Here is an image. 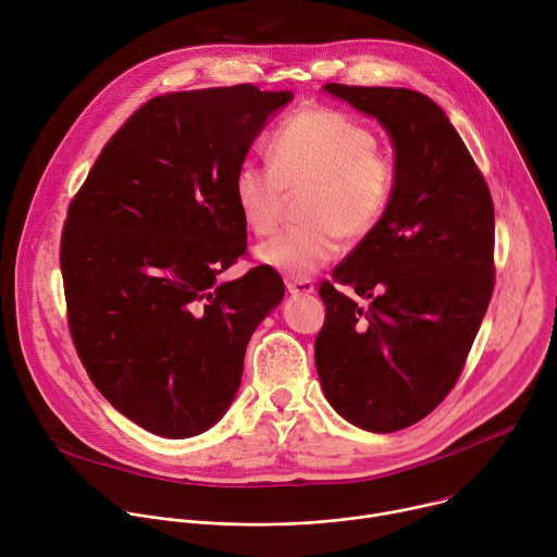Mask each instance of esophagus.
<instances>
[{
	"instance_id": "1",
	"label": "esophagus",
	"mask_w": 557,
	"mask_h": 557,
	"mask_svg": "<svg viewBox=\"0 0 557 557\" xmlns=\"http://www.w3.org/2000/svg\"><path fill=\"white\" fill-rule=\"evenodd\" d=\"M286 288L290 295H308L314 290V284L312 280H290L286 282Z\"/></svg>"
}]
</instances>
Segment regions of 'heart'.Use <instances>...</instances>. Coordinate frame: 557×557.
Listing matches in <instances>:
<instances>
[{"label": "heart", "instance_id": "b5f03b06", "mask_svg": "<svg viewBox=\"0 0 557 557\" xmlns=\"http://www.w3.org/2000/svg\"><path fill=\"white\" fill-rule=\"evenodd\" d=\"M271 165L247 161L235 172L233 198L256 235H271L288 191L308 187L304 226L275 235L258 249L262 264L286 277H306L329 264L346 240H363L385 218L396 168L379 151L376 134L331 108L286 116L271 138Z\"/></svg>", "mask_w": 557, "mask_h": 557}]
</instances>
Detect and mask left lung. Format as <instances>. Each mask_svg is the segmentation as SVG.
<instances>
[{
	"instance_id": "1",
	"label": "left lung",
	"mask_w": 557,
	"mask_h": 557,
	"mask_svg": "<svg viewBox=\"0 0 557 557\" xmlns=\"http://www.w3.org/2000/svg\"><path fill=\"white\" fill-rule=\"evenodd\" d=\"M394 145L396 189L379 226L324 280L314 366L329 404L389 434L425 419L458 381L494 293V202L445 112L408 88L329 84Z\"/></svg>"
}]
</instances>
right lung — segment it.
Wrapping results in <instances>:
<instances>
[{
	"label": "right lung",
	"instance_id": "right-lung-1",
	"mask_svg": "<svg viewBox=\"0 0 557 557\" xmlns=\"http://www.w3.org/2000/svg\"><path fill=\"white\" fill-rule=\"evenodd\" d=\"M293 92L251 84L149 99L108 140L61 233L67 324L106 399L165 438L207 432L240 387L245 352L284 282L247 253L233 178Z\"/></svg>",
	"mask_w": 557,
	"mask_h": 557
}]
</instances>
